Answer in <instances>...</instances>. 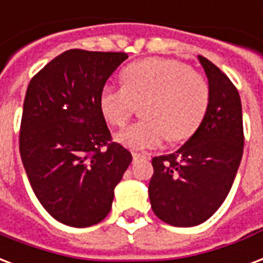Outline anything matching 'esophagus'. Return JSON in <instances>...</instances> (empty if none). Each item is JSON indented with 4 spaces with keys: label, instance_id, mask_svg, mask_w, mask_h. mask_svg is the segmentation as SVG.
Instances as JSON below:
<instances>
[{
    "label": "esophagus",
    "instance_id": "esophagus-1",
    "mask_svg": "<svg viewBox=\"0 0 263 263\" xmlns=\"http://www.w3.org/2000/svg\"><path fill=\"white\" fill-rule=\"evenodd\" d=\"M132 157H134V160H138V159H149V155L147 153H132Z\"/></svg>",
    "mask_w": 263,
    "mask_h": 263
}]
</instances>
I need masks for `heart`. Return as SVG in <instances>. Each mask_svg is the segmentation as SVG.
I'll list each match as a JSON object with an SVG mask.
<instances>
[{"instance_id": "obj_1", "label": "heart", "mask_w": 263, "mask_h": 263, "mask_svg": "<svg viewBox=\"0 0 263 263\" xmlns=\"http://www.w3.org/2000/svg\"><path fill=\"white\" fill-rule=\"evenodd\" d=\"M211 104V86L201 73L163 58L132 64L122 72V86H104L99 106L104 120L124 126L143 106V121L128 126L116 137L129 149L160 146L167 138L184 141L195 134Z\"/></svg>"}]
</instances>
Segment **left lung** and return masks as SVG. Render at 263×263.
Masks as SVG:
<instances>
[{"mask_svg": "<svg viewBox=\"0 0 263 263\" xmlns=\"http://www.w3.org/2000/svg\"><path fill=\"white\" fill-rule=\"evenodd\" d=\"M198 60L211 86L205 120L178 151L152 159V209L160 220L176 227L201 224L220 208L244 149L238 90L213 62L202 55Z\"/></svg>", "mask_w": 263, "mask_h": 263, "instance_id": "8db88e82", "label": "left lung"}]
</instances>
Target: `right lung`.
<instances>
[{"label":"right lung","mask_w":263,"mask_h":263,"mask_svg":"<svg viewBox=\"0 0 263 263\" xmlns=\"http://www.w3.org/2000/svg\"><path fill=\"white\" fill-rule=\"evenodd\" d=\"M125 52L68 50L29 83L19 151L33 192L64 224L89 227L108 215L132 155L111 134L99 97Z\"/></svg>","instance_id":"obj_1"}]
</instances>
